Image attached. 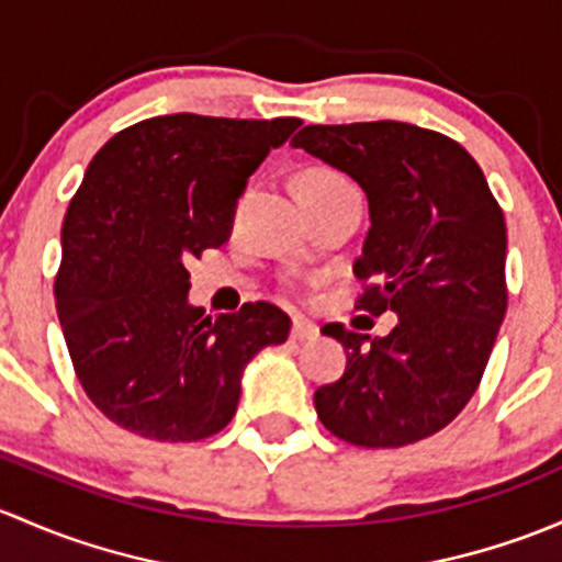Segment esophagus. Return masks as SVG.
I'll return each mask as SVG.
<instances>
[{
	"label": "esophagus",
	"mask_w": 562,
	"mask_h": 562,
	"mask_svg": "<svg viewBox=\"0 0 562 562\" xmlns=\"http://www.w3.org/2000/svg\"><path fill=\"white\" fill-rule=\"evenodd\" d=\"M292 338L300 340V344H303V340H316V338H319V327H316V324L308 322V319H294Z\"/></svg>",
	"instance_id": "1"
}]
</instances>
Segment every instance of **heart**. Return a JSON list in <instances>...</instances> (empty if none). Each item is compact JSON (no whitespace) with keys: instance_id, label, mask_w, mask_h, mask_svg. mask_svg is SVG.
<instances>
[{"instance_id":"1","label":"heart","mask_w":562,"mask_h":562,"mask_svg":"<svg viewBox=\"0 0 562 562\" xmlns=\"http://www.w3.org/2000/svg\"><path fill=\"white\" fill-rule=\"evenodd\" d=\"M340 187H349V181H346L340 172L329 170V167H308V170L297 178L300 194H324Z\"/></svg>"}]
</instances>
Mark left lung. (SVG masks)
<instances>
[{
	"mask_svg": "<svg viewBox=\"0 0 562 562\" xmlns=\"http://www.w3.org/2000/svg\"><path fill=\"white\" fill-rule=\"evenodd\" d=\"M292 146L362 187L370 229L355 276L370 283L357 303L397 314L384 338L324 324L346 370L316 390V414L355 447L422 441L471 401L506 316L501 205L460 143L403 121L311 124Z\"/></svg>",
	"mask_w": 562,
	"mask_h": 562,
	"instance_id": "left-lung-1",
	"label": "left lung"
}]
</instances>
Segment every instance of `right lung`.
<instances>
[{"mask_svg": "<svg viewBox=\"0 0 562 562\" xmlns=\"http://www.w3.org/2000/svg\"><path fill=\"white\" fill-rule=\"evenodd\" d=\"M300 119L172 113L97 151L61 227L56 314L75 373L110 422L151 441H202L229 425L243 370L289 338L270 303L205 316L189 270L233 233L238 196Z\"/></svg>", "mask_w": 562, "mask_h": 562, "instance_id": "1", "label": "right lung"}]
</instances>
